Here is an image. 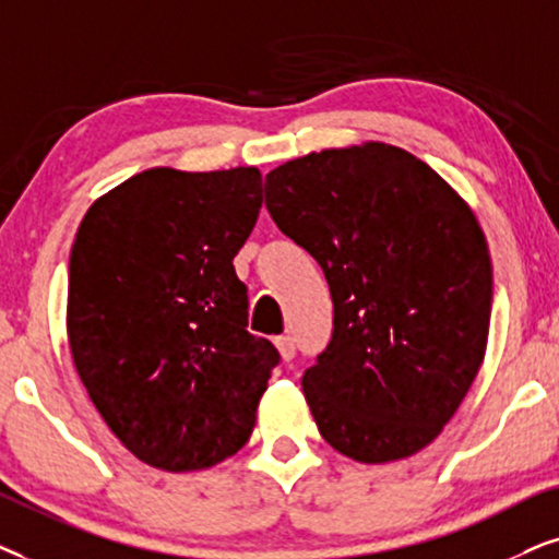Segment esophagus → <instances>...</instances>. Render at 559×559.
Instances as JSON below:
<instances>
[{"mask_svg": "<svg viewBox=\"0 0 559 559\" xmlns=\"http://www.w3.org/2000/svg\"><path fill=\"white\" fill-rule=\"evenodd\" d=\"M275 347H278V353H281V357H284L286 362L294 360L296 340L292 337V334H281V337H275Z\"/></svg>", "mask_w": 559, "mask_h": 559, "instance_id": "34e87169", "label": "esophagus"}]
</instances>
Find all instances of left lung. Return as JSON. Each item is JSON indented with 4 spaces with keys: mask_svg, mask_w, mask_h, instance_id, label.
Segmentation results:
<instances>
[{
    "mask_svg": "<svg viewBox=\"0 0 559 559\" xmlns=\"http://www.w3.org/2000/svg\"><path fill=\"white\" fill-rule=\"evenodd\" d=\"M265 206L330 284L332 340L301 378L319 435L357 463L416 455L486 355L493 267L473 210L427 163L385 143L273 168Z\"/></svg>",
    "mask_w": 559,
    "mask_h": 559,
    "instance_id": "obj_1",
    "label": "left lung"
}]
</instances>
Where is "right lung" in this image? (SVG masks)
Wrapping results in <instances>:
<instances>
[{
    "label": "right lung",
    "mask_w": 559,
    "mask_h": 559,
    "mask_svg": "<svg viewBox=\"0 0 559 559\" xmlns=\"http://www.w3.org/2000/svg\"><path fill=\"white\" fill-rule=\"evenodd\" d=\"M263 206L258 168H147L81 219L66 330L96 412L143 463L204 471L250 440L281 355L248 326L233 260Z\"/></svg>",
    "instance_id": "right-lung-1"
}]
</instances>
